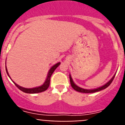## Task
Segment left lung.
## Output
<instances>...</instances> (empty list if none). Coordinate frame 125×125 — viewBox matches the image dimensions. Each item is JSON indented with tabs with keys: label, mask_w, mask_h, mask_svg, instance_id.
<instances>
[{
	"label": "left lung",
	"mask_w": 125,
	"mask_h": 125,
	"mask_svg": "<svg viewBox=\"0 0 125 125\" xmlns=\"http://www.w3.org/2000/svg\"><path fill=\"white\" fill-rule=\"evenodd\" d=\"M116 74L114 75V76H113V78L110 79L109 81H108L107 83H106L105 84L102 86L101 87H99L98 88H96V89H83V88H81L80 87L78 86L77 85L75 84L73 82V81L72 78H71V76L69 74V79H70V83H71V86L72 88H73L74 90L76 91H78V92H80V93H95V92H98V91H100L103 90V89H104L110 86L111 84V83H112L113 80L115 78V76Z\"/></svg>",
	"instance_id": "8db88e82"
}]
</instances>
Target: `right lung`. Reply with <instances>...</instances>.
I'll list each match as a JSON object with an SVG mask.
<instances>
[{
  "label": "right lung",
  "mask_w": 125,
  "mask_h": 125,
  "mask_svg": "<svg viewBox=\"0 0 125 125\" xmlns=\"http://www.w3.org/2000/svg\"><path fill=\"white\" fill-rule=\"evenodd\" d=\"M61 64L60 62H57V64H54L53 66H52L51 68L49 69V72H48L47 78H46V81H45L44 83L43 84L42 86H41L36 87V88H23V87H22V86H19L18 84H17L15 83H14L13 81H12L14 82V83L15 84V86H17V88H18L19 89L21 90V91H23V92L25 93L34 94V93H38L43 92V91H46V89L49 88V84H50L51 76V75L52 74V73H54V71H55V69H56V68H57V67L59 66V64ZM5 69H6L7 74H8L9 77L10 78L9 74L8 71H7V69L6 66H5ZM10 79H11V78H10ZM11 80H12V79H11Z\"/></svg>",
  "instance_id": "right-lung-1"
}]
</instances>
